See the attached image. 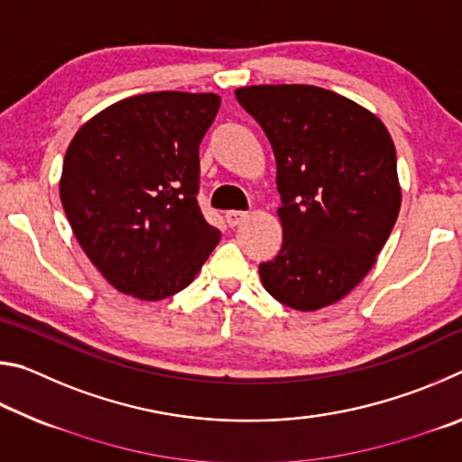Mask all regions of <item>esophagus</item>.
<instances>
[{
    "instance_id": "obj_1",
    "label": "esophagus",
    "mask_w": 462,
    "mask_h": 462,
    "mask_svg": "<svg viewBox=\"0 0 462 462\" xmlns=\"http://www.w3.org/2000/svg\"><path fill=\"white\" fill-rule=\"evenodd\" d=\"M248 217L246 212H236V209H232V212H226V222H228V226H240L242 222H245Z\"/></svg>"
}]
</instances>
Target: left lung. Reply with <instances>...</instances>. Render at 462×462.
I'll use <instances>...</instances> for the list:
<instances>
[{"label": "left lung", "mask_w": 462, "mask_h": 462, "mask_svg": "<svg viewBox=\"0 0 462 462\" xmlns=\"http://www.w3.org/2000/svg\"><path fill=\"white\" fill-rule=\"evenodd\" d=\"M236 99L277 162L283 245L259 273L277 301L316 311L377 261L402 208L395 146L377 116L316 85H250Z\"/></svg>", "instance_id": "8db88e82"}]
</instances>
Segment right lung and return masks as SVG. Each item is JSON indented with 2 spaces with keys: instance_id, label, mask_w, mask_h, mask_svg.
<instances>
[{
  "instance_id": "right-lung-1",
  "label": "right lung",
  "mask_w": 462,
  "mask_h": 462,
  "mask_svg": "<svg viewBox=\"0 0 462 462\" xmlns=\"http://www.w3.org/2000/svg\"><path fill=\"white\" fill-rule=\"evenodd\" d=\"M220 96L154 91L77 130L59 193L75 238L109 285L159 301L191 283L220 230L201 216L199 143Z\"/></svg>"
}]
</instances>
